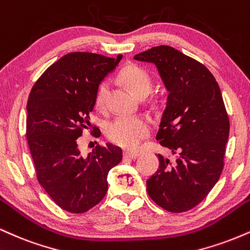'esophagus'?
Here are the masks:
<instances>
[{
    "label": "esophagus",
    "mask_w": 250,
    "mask_h": 250,
    "mask_svg": "<svg viewBox=\"0 0 250 250\" xmlns=\"http://www.w3.org/2000/svg\"><path fill=\"white\" fill-rule=\"evenodd\" d=\"M140 155V153L138 151H126L125 152V157L130 158V159H136Z\"/></svg>",
    "instance_id": "34e87169"
}]
</instances>
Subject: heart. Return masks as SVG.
I'll return each mask as SVG.
<instances>
[{
    "label": "heart",
    "mask_w": 250,
    "mask_h": 250,
    "mask_svg": "<svg viewBox=\"0 0 250 250\" xmlns=\"http://www.w3.org/2000/svg\"><path fill=\"white\" fill-rule=\"evenodd\" d=\"M120 79L126 84L136 96L143 93H149L153 86L151 76L143 67L138 65L126 66L120 72ZM108 91L107 82H103L99 85L96 95V105L98 107L104 106L106 102ZM149 132L148 120L140 116H122L116 117L112 122L107 124L106 133L113 143L118 144L124 147H134L142 142Z\"/></svg>",
    "instance_id": "1"
}]
</instances>
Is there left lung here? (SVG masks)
<instances>
[{
    "instance_id": "8db88e82",
    "label": "left lung",
    "mask_w": 250,
    "mask_h": 250,
    "mask_svg": "<svg viewBox=\"0 0 250 250\" xmlns=\"http://www.w3.org/2000/svg\"><path fill=\"white\" fill-rule=\"evenodd\" d=\"M134 60L154 64L168 93L157 140L175 157L172 165L159 154L147 193L168 212H186L206 198L224 168L229 119L221 91L206 66L172 46H153Z\"/></svg>"
}]
</instances>
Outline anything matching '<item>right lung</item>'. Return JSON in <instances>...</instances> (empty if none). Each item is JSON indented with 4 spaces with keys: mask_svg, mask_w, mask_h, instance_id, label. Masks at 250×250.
I'll use <instances>...</instances> for the list:
<instances>
[{
    "mask_svg": "<svg viewBox=\"0 0 250 250\" xmlns=\"http://www.w3.org/2000/svg\"><path fill=\"white\" fill-rule=\"evenodd\" d=\"M116 58L70 52L44 71L26 104V139L38 183L62 209L85 213L107 192V174L123 151L107 143L84 157L78 138L89 128L99 84L118 66Z\"/></svg>",
    "mask_w": 250,
    "mask_h": 250,
    "instance_id": "right-lung-1",
    "label": "right lung"
}]
</instances>
